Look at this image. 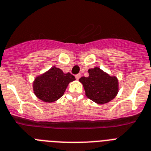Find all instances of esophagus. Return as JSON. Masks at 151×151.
<instances>
[{"label": "esophagus", "instance_id": "obj_1", "mask_svg": "<svg viewBox=\"0 0 151 151\" xmlns=\"http://www.w3.org/2000/svg\"><path fill=\"white\" fill-rule=\"evenodd\" d=\"M81 77V73H78V74L75 75V78H76V79H77V80H79Z\"/></svg>", "mask_w": 151, "mask_h": 151}]
</instances>
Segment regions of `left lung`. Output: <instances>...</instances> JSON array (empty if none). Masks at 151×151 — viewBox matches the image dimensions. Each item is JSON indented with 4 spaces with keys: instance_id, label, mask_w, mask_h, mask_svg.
<instances>
[{
    "instance_id": "1",
    "label": "left lung",
    "mask_w": 151,
    "mask_h": 151,
    "mask_svg": "<svg viewBox=\"0 0 151 151\" xmlns=\"http://www.w3.org/2000/svg\"><path fill=\"white\" fill-rule=\"evenodd\" d=\"M89 76L82 77L79 81L82 83L85 94L89 99L99 104L108 103L118 93V80L110 76L99 68L88 70Z\"/></svg>"
}]
</instances>
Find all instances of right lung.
I'll use <instances>...</instances> for the list:
<instances>
[{
    "label": "right lung",
    "mask_w": 151,
    "mask_h": 151,
    "mask_svg": "<svg viewBox=\"0 0 151 151\" xmlns=\"http://www.w3.org/2000/svg\"><path fill=\"white\" fill-rule=\"evenodd\" d=\"M74 80L71 73H64L59 68L53 67L35 78L33 83L34 93L41 101L51 103L64 95L70 82Z\"/></svg>",
    "instance_id": "right-lung-1"
}]
</instances>
